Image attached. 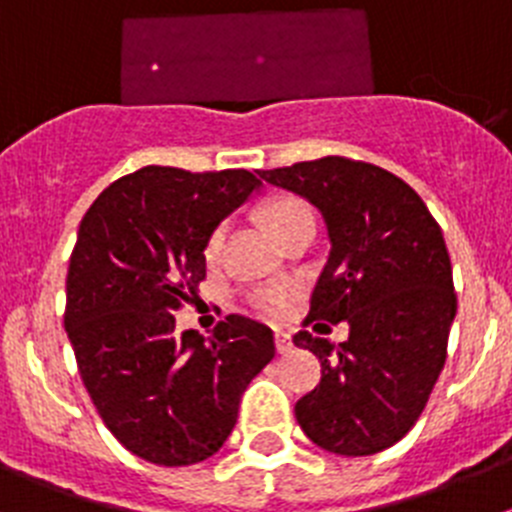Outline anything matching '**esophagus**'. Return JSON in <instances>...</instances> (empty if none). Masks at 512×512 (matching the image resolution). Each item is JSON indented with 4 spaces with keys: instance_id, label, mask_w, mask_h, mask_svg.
<instances>
[{
    "instance_id": "esophagus-1",
    "label": "esophagus",
    "mask_w": 512,
    "mask_h": 512,
    "mask_svg": "<svg viewBox=\"0 0 512 512\" xmlns=\"http://www.w3.org/2000/svg\"><path fill=\"white\" fill-rule=\"evenodd\" d=\"M274 343H277V351L282 356L292 354V338H289V333H277V336H274Z\"/></svg>"
}]
</instances>
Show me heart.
<instances>
[{"label": "heart", "mask_w": 512, "mask_h": 512, "mask_svg": "<svg viewBox=\"0 0 512 512\" xmlns=\"http://www.w3.org/2000/svg\"><path fill=\"white\" fill-rule=\"evenodd\" d=\"M266 225L271 228V233L282 238L289 228H295L297 223L302 220H310V210L302 205L300 200L295 197H282V200H274L264 212ZM225 241V223L217 225L210 235H207L205 241V259L207 261H217L220 256V248H223ZM295 300V289L289 287V284H271V287L259 289V292H253L251 295V305L253 310L261 312L264 318H284Z\"/></svg>", "instance_id": "obj_1"}]
</instances>
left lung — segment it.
<instances>
[{
  "instance_id": "left-lung-1",
  "label": "left lung",
  "mask_w": 512,
  "mask_h": 512,
  "mask_svg": "<svg viewBox=\"0 0 512 512\" xmlns=\"http://www.w3.org/2000/svg\"><path fill=\"white\" fill-rule=\"evenodd\" d=\"M305 197L328 228L330 256L305 325L348 323V341L300 330L320 359V384L295 405L320 449L369 456L415 425L446 361L456 318L451 259L425 202L400 176L343 156L259 171Z\"/></svg>"
}]
</instances>
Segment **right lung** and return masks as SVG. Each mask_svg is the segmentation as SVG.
<instances>
[{
  "instance_id": "1",
  "label": "right lung",
  "mask_w": 512,
  "mask_h": 512,
  "mask_svg": "<svg viewBox=\"0 0 512 512\" xmlns=\"http://www.w3.org/2000/svg\"><path fill=\"white\" fill-rule=\"evenodd\" d=\"M246 169L143 166L99 194L79 225L63 325L112 436L158 467L220 451L248 382L274 359L266 325L228 315L202 338L174 312L205 279L207 235L259 192Z\"/></svg>"
}]
</instances>
